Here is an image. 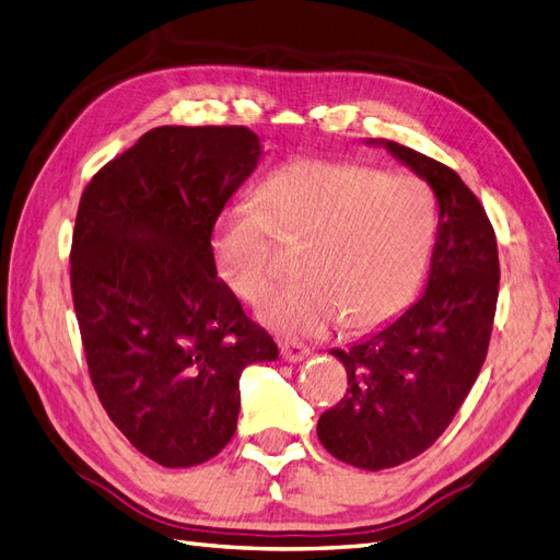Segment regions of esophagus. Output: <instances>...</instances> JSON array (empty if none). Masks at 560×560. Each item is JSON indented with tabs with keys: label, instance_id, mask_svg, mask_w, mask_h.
<instances>
[{
	"label": "esophagus",
	"instance_id": "34e87169",
	"mask_svg": "<svg viewBox=\"0 0 560 560\" xmlns=\"http://www.w3.org/2000/svg\"><path fill=\"white\" fill-rule=\"evenodd\" d=\"M311 353L308 346L299 343V341H280V355L287 362H301Z\"/></svg>",
	"mask_w": 560,
	"mask_h": 560
}]
</instances>
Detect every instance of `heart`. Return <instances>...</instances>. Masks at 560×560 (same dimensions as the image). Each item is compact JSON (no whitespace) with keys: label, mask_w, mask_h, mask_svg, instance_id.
Wrapping results in <instances>:
<instances>
[{"label":"heart","mask_w":560,"mask_h":560,"mask_svg":"<svg viewBox=\"0 0 560 560\" xmlns=\"http://www.w3.org/2000/svg\"><path fill=\"white\" fill-rule=\"evenodd\" d=\"M435 205L424 180L358 162L296 160L266 178L252 205L219 221L221 278L261 306L287 273L273 243L301 247V280L266 308V320L299 335L341 323L374 329L417 296L435 245Z\"/></svg>","instance_id":"obj_1"}]
</instances>
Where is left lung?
Wrapping results in <instances>:
<instances>
[{"mask_svg":"<svg viewBox=\"0 0 560 560\" xmlns=\"http://www.w3.org/2000/svg\"><path fill=\"white\" fill-rule=\"evenodd\" d=\"M382 143L429 180L438 235L424 296L376 335L331 351L349 386L320 415L317 438L365 471L410 462L443 435L486 362L500 294L494 229L471 188L443 162Z\"/></svg>","mask_w":560,"mask_h":560,"instance_id":"obj_1","label":"left lung"}]
</instances>
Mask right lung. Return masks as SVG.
Segmentation results:
<instances>
[{"label": "right lung", "instance_id": "obj_1", "mask_svg": "<svg viewBox=\"0 0 560 560\" xmlns=\"http://www.w3.org/2000/svg\"><path fill=\"white\" fill-rule=\"evenodd\" d=\"M259 155L247 127H155L78 207L70 290L89 376L113 424L167 468L217 457L237 429L240 374L278 358L211 249Z\"/></svg>", "mask_w": 560, "mask_h": 560}]
</instances>
